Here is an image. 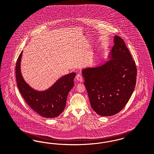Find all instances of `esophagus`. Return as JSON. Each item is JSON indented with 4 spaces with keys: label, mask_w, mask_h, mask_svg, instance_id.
I'll use <instances>...</instances> for the list:
<instances>
[{
    "label": "esophagus",
    "mask_w": 154,
    "mask_h": 154,
    "mask_svg": "<svg viewBox=\"0 0 154 154\" xmlns=\"http://www.w3.org/2000/svg\"><path fill=\"white\" fill-rule=\"evenodd\" d=\"M76 79H77V80L78 82H82V81H83V78H82V74H80V73L77 74L76 75Z\"/></svg>",
    "instance_id": "34e87169"
}]
</instances>
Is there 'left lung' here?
Returning <instances> with one entry per match:
<instances>
[{"label":"left lung","instance_id":"1","mask_svg":"<svg viewBox=\"0 0 154 154\" xmlns=\"http://www.w3.org/2000/svg\"><path fill=\"white\" fill-rule=\"evenodd\" d=\"M109 58L110 60L102 65L82 70L91 106L102 116L120 112L136 86V63L120 36L114 37Z\"/></svg>","mask_w":154,"mask_h":154}]
</instances>
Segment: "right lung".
Here are the masks:
<instances>
[{
  "label": "right lung",
  "mask_w": 154,
  "mask_h": 154,
  "mask_svg": "<svg viewBox=\"0 0 154 154\" xmlns=\"http://www.w3.org/2000/svg\"><path fill=\"white\" fill-rule=\"evenodd\" d=\"M23 52L18 56L16 66V77L18 90L29 107L41 116L56 118L63 111L69 91L74 87L75 72L60 77L49 88L38 91L32 88L24 80L21 72V59Z\"/></svg>",
  "instance_id": "obj_1"
}]
</instances>
